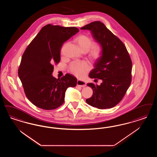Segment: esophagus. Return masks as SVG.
<instances>
[{
  "label": "esophagus",
  "instance_id": "34e87169",
  "mask_svg": "<svg viewBox=\"0 0 157 157\" xmlns=\"http://www.w3.org/2000/svg\"><path fill=\"white\" fill-rule=\"evenodd\" d=\"M77 85L81 86L82 88H84V87H85L86 86V83L84 81H81V80H78L77 81Z\"/></svg>",
  "mask_w": 157,
  "mask_h": 157
}]
</instances>
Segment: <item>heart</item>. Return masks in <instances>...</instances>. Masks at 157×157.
Returning <instances> with one entry per match:
<instances>
[{"instance_id": "heart-1", "label": "heart", "mask_w": 157, "mask_h": 157, "mask_svg": "<svg viewBox=\"0 0 157 157\" xmlns=\"http://www.w3.org/2000/svg\"><path fill=\"white\" fill-rule=\"evenodd\" d=\"M75 42L81 50L87 52L89 50V56L93 60L98 59L102 55L103 48L99 43L93 44L92 39L86 35L81 34L75 39ZM90 69V65L85 61L73 63L69 66L71 73L79 78L84 77Z\"/></svg>"}]
</instances>
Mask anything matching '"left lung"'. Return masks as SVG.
I'll use <instances>...</instances> for the list:
<instances>
[{"mask_svg": "<svg viewBox=\"0 0 157 157\" xmlns=\"http://www.w3.org/2000/svg\"><path fill=\"white\" fill-rule=\"evenodd\" d=\"M81 29L90 30L103 48L101 56L96 60L94 68L89 75L90 78H98L103 82L99 86L93 83L87 84L94 93L86 101L99 109L113 107L121 101L130 85V56L123 43L101 21L92 22Z\"/></svg>", "mask_w": 157, "mask_h": 157, "instance_id": "1", "label": "left lung"}]
</instances>
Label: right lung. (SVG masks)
I'll return each instance as SVG.
<instances>
[{"label": "right lung", "instance_id": "1", "mask_svg": "<svg viewBox=\"0 0 157 157\" xmlns=\"http://www.w3.org/2000/svg\"><path fill=\"white\" fill-rule=\"evenodd\" d=\"M79 31L75 27L49 24L41 29L26 48L18 75L26 97L36 106L44 110L61 106L67 88L76 85V78L71 74L59 79L52 74L53 64L59 63L63 43Z\"/></svg>", "mask_w": 157, "mask_h": 157}]
</instances>
